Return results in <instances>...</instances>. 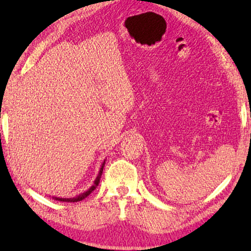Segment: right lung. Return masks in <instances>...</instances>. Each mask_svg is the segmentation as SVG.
<instances>
[{"label": "right lung", "mask_w": 251, "mask_h": 251, "mask_svg": "<svg viewBox=\"0 0 251 251\" xmlns=\"http://www.w3.org/2000/svg\"><path fill=\"white\" fill-rule=\"evenodd\" d=\"M104 166H105V160L103 161V164H101V166H100V172H99V175H97V177L95 178V180H94V184H93V186H91L90 188H88L86 192H84V193H82V194H79L78 196H76V197H73V198H61V197H53L55 201H67V202H76V201H83L84 198H86L88 195H90L93 190H94L97 186H99V184H100V177H101V173H103V168H104Z\"/></svg>", "instance_id": "1"}]
</instances>
